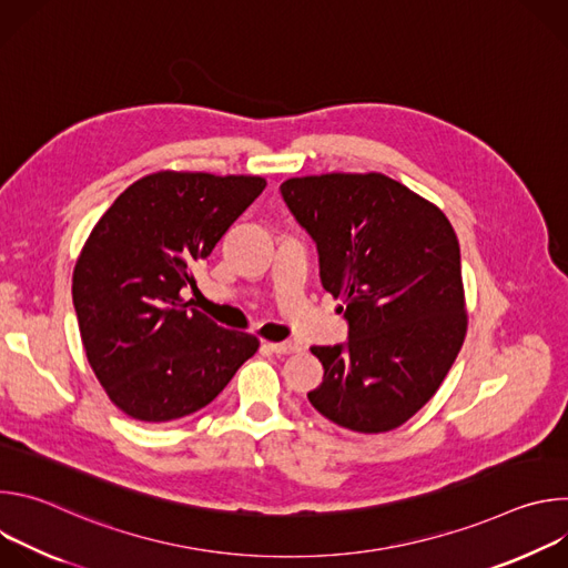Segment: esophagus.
Segmentation results:
<instances>
[{"label": "esophagus", "mask_w": 568, "mask_h": 568, "mask_svg": "<svg viewBox=\"0 0 568 568\" xmlns=\"http://www.w3.org/2000/svg\"><path fill=\"white\" fill-rule=\"evenodd\" d=\"M267 348L276 355H290V353L298 351V344H294V342H267Z\"/></svg>", "instance_id": "34e87169"}]
</instances>
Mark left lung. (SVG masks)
Returning a JSON list of instances; mask_svg holds the SVG:
<instances>
[{
  "instance_id": "obj_1",
  "label": "left lung",
  "mask_w": 568,
  "mask_h": 568,
  "mask_svg": "<svg viewBox=\"0 0 568 568\" xmlns=\"http://www.w3.org/2000/svg\"><path fill=\"white\" fill-rule=\"evenodd\" d=\"M281 193L342 298L348 344L312 346L323 382L307 393L335 425L384 434L416 416L467 333L460 250L447 215L382 173L290 178Z\"/></svg>"
}]
</instances>
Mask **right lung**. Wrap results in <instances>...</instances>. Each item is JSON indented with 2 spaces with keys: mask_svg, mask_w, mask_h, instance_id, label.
Instances as JSON below:
<instances>
[{
  "mask_svg": "<svg viewBox=\"0 0 568 568\" xmlns=\"http://www.w3.org/2000/svg\"><path fill=\"white\" fill-rule=\"evenodd\" d=\"M267 182L159 171L128 186L94 224L71 294L88 362L116 407L169 423L213 402L261 346L189 307L182 287Z\"/></svg>",
  "mask_w": 568,
  "mask_h": 568,
  "instance_id": "right-lung-1",
  "label": "right lung"
}]
</instances>
